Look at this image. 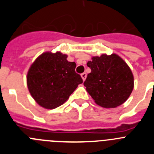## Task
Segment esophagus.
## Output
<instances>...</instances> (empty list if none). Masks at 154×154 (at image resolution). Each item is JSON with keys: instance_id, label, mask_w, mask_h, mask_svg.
Returning a JSON list of instances; mask_svg holds the SVG:
<instances>
[{"instance_id": "esophagus-1", "label": "esophagus", "mask_w": 154, "mask_h": 154, "mask_svg": "<svg viewBox=\"0 0 154 154\" xmlns=\"http://www.w3.org/2000/svg\"><path fill=\"white\" fill-rule=\"evenodd\" d=\"M81 77H82V80H83V81H85V78H86V73H85V72L82 73Z\"/></svg>"}]
</instances>
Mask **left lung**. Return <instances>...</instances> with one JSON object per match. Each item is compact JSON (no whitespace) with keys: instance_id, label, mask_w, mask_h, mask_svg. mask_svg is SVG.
Returning a JSON list of instances; mask_svg holds the SVG:
<instances>
[{"instance_id":"left-lung-1","label":"left lung","mask_w":154,"mask_h":154,"mask_svg":"<svg viewBox=\"0 0 154 154\" xmlns=\"http://www.w3.org/2000/svg\"><path fill=\"white\" fill-rule=\"evenodd\" d=\"M87 66L91 72L84 85L96 104L103 108H116L130 97L134 78L129 65L120 56L115 53L93 56Z\"/></svg>"}]
</instances>
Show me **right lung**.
<instances>
[{
	"label": "right lung",
	"mask_w": 154,
	"mask_h": 154,
	"mask_svg": "<svg viewBox=\"0 0 154 154\" xmlns=\"http://www.w3.org/2000/svg\"><path fill=\"white\" fill-rule=\"evenodd\" d=\"M61 51H45L31 64L27 74V85L31 96L40 106L53 109L60 106L82 83L75 72V62H68Z\"/></svg>",
	"instance_id": "1"
}]
</instances>
